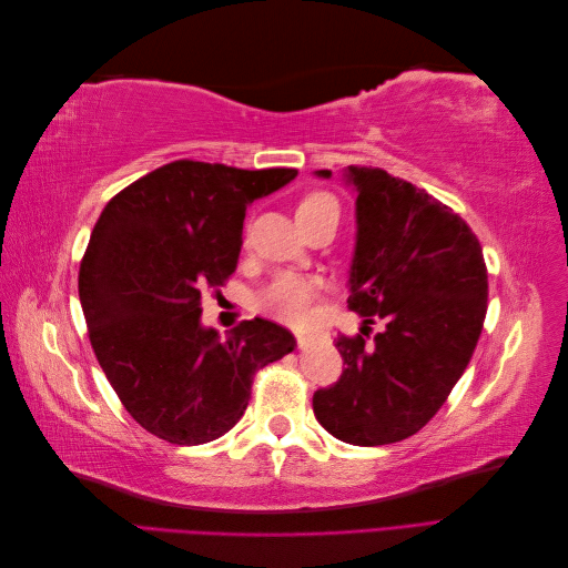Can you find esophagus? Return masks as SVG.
<instances>
[{"instance_id":"1","label":"esophagus","mask_w":568,"mask_h":568,"mask_svg":"<svg viewBox=\"0 0 568 568\" xmlns=\"http://www.w3.org/2000/svg\"><path fill=\"white\" fill-rule=\"evenodd\" d=\"M322 338H326V334H324V332H307V334H296V341H298V346H301V348L313 346V343H317V341H322Z\"/></svg>"}]
</instances>
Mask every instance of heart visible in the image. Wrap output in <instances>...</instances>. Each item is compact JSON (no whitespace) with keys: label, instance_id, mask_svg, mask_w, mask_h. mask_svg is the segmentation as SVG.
<instances>
[{"label":"heart","instance_id":"1","mask_svg":"<svg viewBox=\"0 0 568 568\" xmlns=\"http://www.w3.org/2000/svg\"><path fill=\"white\" fill-rule=\"evenodd\" d=\"M322 209H338V201L329 192H311L301 199L296 215L317 213ZM320 294V277L298 272H282L257 291L253 307L255 313H261L270 320H277L282 324H303L311 320Z\"/></svg>","mask_w":568,"mask_h":568}]
</instances>
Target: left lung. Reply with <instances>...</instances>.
Returning <instances> with one entry per match:
<instances>
[{
  "label": "left lung",
  "mask_w": 568,
  "mask_h": 568,
  "mask_svg": "<svg viewBox=\"0 0 568 568\" xmlns=\"http://www.w3.org/2000/svg\"><path fill=\"white\" fill-rule=\"evenodd\" d=\"M348 180L357 186L348 307L386 329L336 336L346 369L315 390L313 409L332 436L369 448L415 436L448 400L484 329L488 270L450 205L382 168L348 165Z\"/></svg>",
  "instance_id": "left-lung-1"
}]
</instances>
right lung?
I'll use <instances>...</instances> for the list:
<instances>
[{"instance_id":"1","label":"right lung","mask_w":568,"mask_h":568,"mask_svg":"<svg viewBox=\"0 0 568 568\" xmlns=\"http://www.w3.org/2000/svg\"><path fill=\"white\" fill-rule=\"evenodd\" d=\"M298 175L173 161L118 192L80 261L90 343L130 417L173 445L227 434L257 369L294 351V334L244 320L230 338L203 329L201 298L225 284L242 251L246 209Z\"/></svg>"}]
</instances>
